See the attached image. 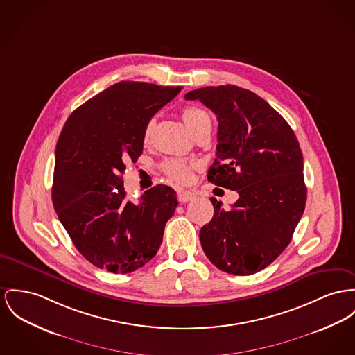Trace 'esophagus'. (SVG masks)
<instances>
[{
    "label": "esophagus",
    "mask_w": 355,
    "mask_h": 355,
    "mask_svg": "<svg viewBox=\"0 0 355 355\" xmlns=\"http://www.w3.org/2000/svg\"><path fill=\"white\" fill-rule=\"evenodd\" d=\"M193 198H195V193L191 192V191H182V192L178 193V199L182 203H187L189 200H192Z\"/></svg>",
    "instance_id": "esophagus-1"
}]
</instances>
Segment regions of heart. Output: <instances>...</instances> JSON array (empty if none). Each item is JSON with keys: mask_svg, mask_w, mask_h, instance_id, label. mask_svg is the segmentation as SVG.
Here are the masks:
<instances>
[{"mask_svg": "<svg viewBox=\"0 0 355 355\" xmlns=\"http://www.w3.org/2000/svg\"><path fill=\"white\" fill-rule=\"evenodd\" d=\"M182 117L184 119L186 125L189 126V130L195 135L199 130L205 129V128H211V117L210 114L199 107V106H187L182 110ZM153 125L155 121L150 119L145 129H144V141H149L152 130H153ZM196 168L195 163H189V162H183V160H166V163L163 164V169L168 175L169 179L178 182V183H189V180L192 179V173L193 169Z\"/></svg>", "mask_w": 355, "mask_h": 355, "instance_id": "obj_1", "label": "heart"}]
</instances>
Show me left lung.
Returning a JSON list of instances; mask_svg holds the SVG:
<instances>
[{"mask_svg": "<svg viewBox=\"0 0 355 355\" xmlns=\"http://www.w3.org/2000/svg\"><path fill=\"white\" fill-rule=\"evenodd\" d=\"M184 96L200 101L218 119L209 182L239 195L227 211L211 198L213 219L199 233L203 252L226 273H257L283 253L304 213L299 141L288 122L250 90L226 85Z\"/></svg>", "mask_w": 355, "mask_h": 355, "instance_id": "left-lung-1", "label": "left lung"}]
</instances>
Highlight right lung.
<instances>
[{"label": "right lung", "instance_id": "1", "mask_svg": "<svg viewBox=\"0 0 355 355\" xmlns=\"http://www.w3.org/2000/svg\"><path fill=\"white\" fill-rule=\"evenodd\" d=\"M182 87L119 82L66 121L55 150L52 203L79 253L96 268L130 273L152 260L178 206L157 184L129 202L122 175L141 156L144 129Z\"/></svg>", "mask_w": 355, "mask_h": 355}]
</instances>
